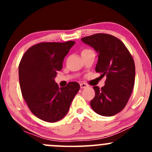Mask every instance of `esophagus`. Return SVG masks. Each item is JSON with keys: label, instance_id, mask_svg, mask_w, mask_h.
<instances>
[{"label": "esophagus", "instance_id": "34e87169", "mask_svg": "<svg viewBox=\"0 0 152 152\" xmlns=\"http://www.w3.org/2000/svg\"><path fill=\"white\" fill-rule=\"evenodd\" d=\"M88 87V85H87V84L85 83H81L80 84V87L81 89H84V88H86V87Z\"/></svg>", "mask_w": 152, "mask_h": 152}]
</instances>
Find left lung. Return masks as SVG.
<instances>
[{"label":"left lung","instance_id":"obj_1","mask_svg":"<svg viewBox=\"0 0 152 152\" xmlns=\"http://www.w3.org/2000/svg\"><path fill=\"white\" fill-rule=\"evenodd\" d=\"M97 51L96 71L106 76L105 85L94 86L92 109L103 116H113L126 105L132 93L135 78L134 62L123 42L113 35L99 33L82 38Z\"/></svg>","mask_w":152,"mask_h":152}]
</instances>
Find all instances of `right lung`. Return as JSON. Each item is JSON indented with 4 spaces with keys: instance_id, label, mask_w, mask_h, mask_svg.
Wrapping results in <instances>:
<instances>
[{
    "instance_id": "right-lung-1",
    "label": "right lung",
    "mask_w": 152,
    "mask_h": 152,
    "mask_svg": "<svg viewBox=\"0 0 152 152\" xmlns=\"http://www.w3.org/2000/svg\"><path fill=\"white\" fill-rule=\"evenodd\" d=\"M75 44L40 42L25 52L19 65L21 93L29 110L44 121L56 122L65 117L80 85L69 82L59 88L55 82L57 72L62 70L65 56Z\"/></svg>"
}]
</instances>
